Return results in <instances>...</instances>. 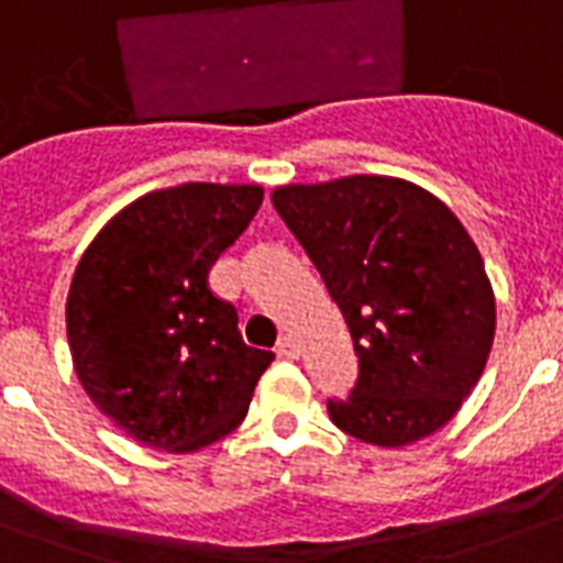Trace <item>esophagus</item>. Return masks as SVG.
Returning a JSON list of instances; mask_svg holds the SVG:
<instances>
[{
	"label": "esophagus",
	"mask_w": 563,
	"mask_h": 563,
	"mask_svg": "<svg viewBox=\"0 0 563 563\" xmlns=\"http://www.w3.org/2000/svg\"><path fill=\"white\" fill-rule=\"evenodd\" d=\"M277 353H280L283 360H298L300 347H298V342L291 339V335H283L280 342H277Z\"/></svg>",
	"instance_id": "esophagus-1"
}]
</instances>
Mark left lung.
Instances as JSON below:
<instances>
[{"label": "left lung", "mask_w": 563, "mask_h": 563, "mask_svg": "<svg viewBox=\"0 0 563 563\" xmlns=\"http://www.w3.org/2000/svg\"><path fill=\"white\" fill-rule=\"evenodd\" d=\"M342 309L360 356L335 427L374 446L441 429L479 383L497 303L479 247L453 210L418 184L351 175L272 192Z\"/></svg>", "instance_id": "obj_1"}]
</instances>
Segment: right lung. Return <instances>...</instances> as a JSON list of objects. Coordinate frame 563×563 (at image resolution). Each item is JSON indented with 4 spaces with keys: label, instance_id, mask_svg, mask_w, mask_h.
<instances>
[{
    "label": "right lung",
    "instance_id": "1",
    "mask_svg": "<svg viewBox=\"0 0 563 563\" xmlns=\"http://www.w3.org/2000/svg\"><path fill=\"white\" fill-rule=\"evenodd\" d=\"M263 203V187L157 189L99 230L75 268L66 339L84 391L128 438L192 453L245 420L272 351L242 342L210 268Z\"/></svg>",
    "mask_w": 563,
    "mask_h": 563
}]
</instances>
